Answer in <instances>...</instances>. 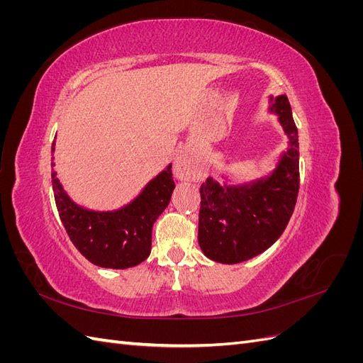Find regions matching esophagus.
Masks as SVG:
<instances>
[{
    "instance_id": "obj_1",
    "label": "esophagus",
    "mask_w": 363,
    "mask_h": 363,
    "mask_svg": "<svg viewBox=\"0 0 363 363\" xmlns=\"http://www.w3.org/2000/svg\"><path fill=\"white\" fill-rule=\"evenodd\" d=\"M174 174L179 180H194L204 177V172L200 169L199 164H195L188 152L184 151H180L174 159Z\"/></svg>"
}]
</instances>
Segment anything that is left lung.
<instances>
[{
    "instance_id": "1",
    "label": "left lung",
    "mask_w": 363,
    "mask_h": 363,
    "mask_svg": "<svg viewBox=\"0 0 363 363\" xmlns=\"http://www.w3.org/2000/svg\"><path fill=\"white\" fill-rule=\"evenodd\" d=\"M269 112L289 139V148L268 177L242 184H201L199 244L211 260L233 265L268 250L292 216L300 188L298 130L286 95L271 96Z\"/></svg>"
}]
</instances>
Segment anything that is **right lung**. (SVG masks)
<instances>
[{
    "mask_svg": "<svg viewBox=\"0 0 363 363\" xmlns=\"http://www.w3.org/2000/svg\"><path fill=\"white\" fill-rule=\"evenodd\" d=\"M54 144L51 155L54 152ZM51 167H54L51 159ZM54 200L62 224L75 248L101 268L125 269L139 265L151 252L152 224L169 204L175 188L171 164L152 179L136 199L118 211H89L65 192L51 171Z\"/></svg>",
    "mask_w": 363,
    "mask_h": 363,
    "instance_id": "add662e5",
    "label": "right lung"
}]
</instances>
